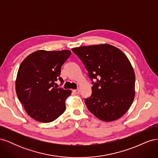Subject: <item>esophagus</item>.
I'll return each mask as SVG.
<instances>
[{
	"label": "esophagus",
	"mask_w": 158,
	"mask_h": 158,
	"mask_svg": "<svg viewBox=\"0 0 158 158\" xmlns=\"http://www.w3.org/2000/svg\"><path fill=\"white\" fill-rule=\"evenodd\" d=\"M73 92H74V94H79V93H80V89H73Z\"/></svg>",
	"instance_id": "34e87169"
}]
</instances>
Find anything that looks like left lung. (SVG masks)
Listing matches in <instances>:
<instances>
[{
    "label": "left lung",
    "mask_w": 158,
    "mask_h": 158,
    "mask_svg": "<svg viewBox=\"0 0 158 158\" xmlns=\"http://www.w3.org/2000/svg\"><path fill=\"white\" fill-rule=\"evenodd\" d=\"M72 50L83 62L89 78L97 80L92 95L85 99L89 111L105 122L123 116L135 96V74L126 55L107 44Z\"/></svg>",
    "instance_id": "1"
}]
</instances>
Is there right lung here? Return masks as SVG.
Here are the masks:
<instances>
[{
	"label": "right lung",
	"mask_w": 158,
	"mask_h": 158,
	"mask_svg": "<svg viewBox=\"0 0 158 158\" xmlns=\"http://www.w3.org/2000/svg\"><path fill=\"white\" fill-rule=\"evenodd\" d=\"M71 54L70 50H38L26 56L19 67L16 92L25 111L34 120L50 123L63 114L70 89L54 86L61 66Z\"/></svg>",
	"instance_id": "obj_1"
}]
</instances>
